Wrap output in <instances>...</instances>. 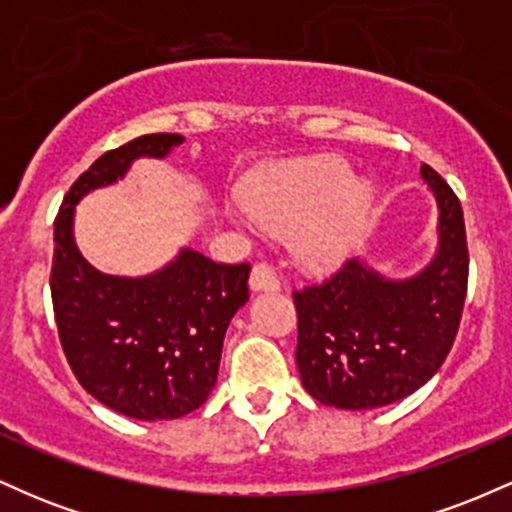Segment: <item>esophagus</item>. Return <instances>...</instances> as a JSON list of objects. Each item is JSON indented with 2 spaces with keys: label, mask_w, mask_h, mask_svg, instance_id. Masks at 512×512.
<instances>
[{
  "label": "esophagus",
  "mask_w": 512,
  "mask_h": 512,
  "mask_svg": "<svg viewBox=\"0 0 512 512\" xmlns=\"http://www.w3.org/2000/svg\"><path fill=\"white\" fill-rule=\"evenodd\" d=\"M248 284H250L252 293H257V291H269V293L279 291V279H276L274 269L267 267V264H255V267H252Z\"/></svg>",
  "instance_id": "34e87169"
}]
</instances>
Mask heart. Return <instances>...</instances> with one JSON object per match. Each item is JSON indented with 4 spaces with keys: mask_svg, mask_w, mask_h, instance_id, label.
<instances>
[{
    "mask_svg": "<svg viewBox=\"0 0 512 512\" xmlns=\"http://www.w3.org/2000/svg\"><path fill=\"white\" fill-rule=\"evenodd\" d=\"M243 202L226 204L238 226L291 233L298 264L322 274L342 267L354 252L375 202L368 180L354 178L339 156H305L257 170L243 187Z\"/></svg>",
    "mask_w": 512,
    "mask_h": 512,
    "instance_id": "heart-1",
    "label": "heart"
}]
</instances>
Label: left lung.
Returning <instances> with one entry per match:
<instances>
[{
  "mask_svg": "<svg viewBox=\"0 0 512 512\" xmlns=\"http://www.w3.org/2000/svg\"><path fill=\"white\" fill-rule=\"evenodd\" d=\"M436 199V250L404 279L351 260L325 286L293 293L296 363L310 397L334 409H378L426 385L443 366L467 293V236L460 199L426 163Z\"/></svg>",
  "mask_w": 512,
  "mask_h": 512,
  "instance_id": "obj_1",
  "label": "left lung"
}]
</instances>
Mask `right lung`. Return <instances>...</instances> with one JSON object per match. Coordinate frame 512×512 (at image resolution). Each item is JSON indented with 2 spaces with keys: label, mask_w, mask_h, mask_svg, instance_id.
<instances>
[{
  "label": "right lung",
  "mask_w": 512,
  "mask_h": 512,
  "mask_svg": "<svg viewBox=\"0 0 512 512\" xmlns=\"http://www.w3.org/2000/svg\"><path fill=\"white\" fill-rule=\"evenodd\" d=\"M182 142V134H144L103 154L55 219L50 291L64 356L88 395L139 421L180 419L207 402L223 337L248 303L250 267L180 248L151 274H105L81 255L74 216L88 192L125 180L139 158L163 161Z\"/></svg>",
  "instance_id": "right-lung-1"
}]
</instances>
